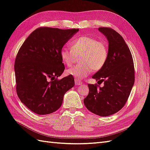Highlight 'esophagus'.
<instances>
[{
    "label": "esophagus",
    "mask_w": 150,
    "mask_h": 150,
    "mask_svg": "<svg viewBox=\"0 0 150 150\" xmlns=\"http://www.w3.org/2000/svg\"><path fill=\"white\" fill-rule=\"evenodd\" d=\"M82 81L81 80H79L78 78H76L75 79V85H82Z\"/></svg>",
    "instance_id": "obj_1"
}]
</instances>
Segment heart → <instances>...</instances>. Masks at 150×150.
Here are the masks:
<instances>
[{
  "label": "heart",
  "mask_w": 150,
  "mask_h": 150,
  "mask_svg": "<svg viewBox=\"0 0 150 150\" xmlns=\"http://www.w3.org/2000/svg\"><path fill=\"white\" fill-rule=\"evenodd\" d=\"M60 57L67 66H71L79 57L80 64L69 68L66 72L68 75L83 79L92 70L96 72L104 66L108 58V48L104 41L83 36L71 43V50L65 47L62 49Z\"/></svg>",
  "instance_id": "1"
}]
</instances>
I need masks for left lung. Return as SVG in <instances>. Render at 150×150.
<instances>
[{"label":"left lung","instance_id":"1","mask_svg":"<svg viewBox=\"0 0 150 150\" xmlns=\"http://www.w3.org/2000/svg\"><path fill=\"white\" fill-rule=\"evenodd\" d=\"M98 30L108 40V58L92 78L104 82V86L88 84L89 93L84 104L94 114L108 116L119 111L127 103L134 84L135 70L132 54L122 35L109 27H99Z\"/></svg>","mask_w":150,"mask_h":150}]
</instances>
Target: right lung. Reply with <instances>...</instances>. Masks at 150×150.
<instances>
[{"mask_svg":"<svg viewBox=\"0 0 150 150\" xmlns=\"http://www.w3.org/2000/svg\"><path fill=\"white\" fill-rule=\"evenodd\" d=\"M78 30L39 27L18 51L14 63L16 93L21 103L35 114L56 111L65 92L74 86L72 76L58 78L65 69L60 50Z\"/></svg>","mask_w":150,"mask_h":150,"instance_id":"right-lung-1","label":"right lung"}]
</instances>
